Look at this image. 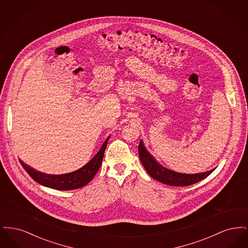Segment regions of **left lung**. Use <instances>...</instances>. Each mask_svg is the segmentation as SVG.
<instances>
[{
    "label": "left lung",
    "instance_id": "1",
    "mask_svg": "<svg viewBox=\"0 0 248 248\" xmlns=\"http://www.w3.org/2000/svg\"><path fill=\"white\" fill-rule=\"evenodd\" d=\"M139 154L142 165L148 174L154 179L170 186H189L194 183H197L202 179L208 177L215 169L206 171L199 174H181L169 170L160 165L152 154H150L143 142H140L139 145Z\"/></svg>",
    "mask_w": 248,
    "mask_h": 248
}]
</instances>
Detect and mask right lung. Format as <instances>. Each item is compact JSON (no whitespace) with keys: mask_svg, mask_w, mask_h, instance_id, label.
I'll return each mask as SVG.
<instances>
[{"mask_svg":"<svg viewBox=\"0 0 248 248\" xmlns=\"http://www.w3.org/2000/svg\"><path fill=\"white\" fill-rule=\"evenodd\" d=\"M108 139L109 137L107 138L100 150L91 159V161H89L86 165H83L82 168L68 174L47 175L31 168L30 165H26L21 160H19V162L26 170V172L32 177L36 182L43 186L59 190L79 189L89 183L93 179L94 175L97 173L98 169L100 168Z\"/></svg>","mask_w":248,"mask_h":248,"instance_id":"1","label":"right lung"}]
</instances>
